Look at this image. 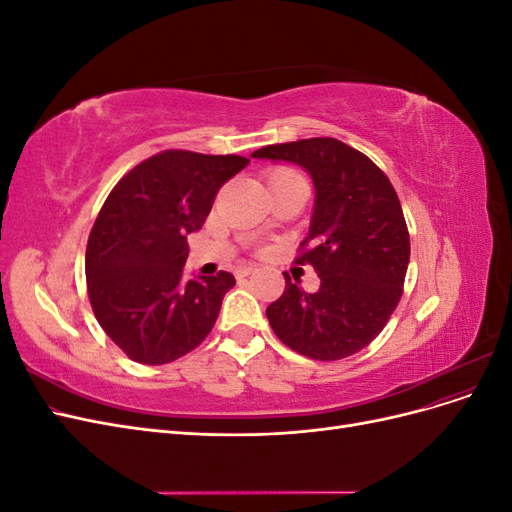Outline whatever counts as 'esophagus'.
Masks as SVG:
<instances>
[{"label": "esophagus", "instance_id": "34e87169", "mask_svg": "<svg viewBox=\"0 0 512 512\" xmlns=\"http://www.w3.org/2000/svg\"><path fill=\"white\" fill-rule=\"evenodd\" d=\"M258 269L254 267V265H250V267H239L237 269V277H247V275H252V273H256Z\"/></svg>", "mask_w": 512, "mask_h": 512}]
</instances>
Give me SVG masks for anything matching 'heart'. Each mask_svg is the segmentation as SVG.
Returning <instances> with one entry per match:
<instances>
[{
	"label": "heart",
	"mask_w": 512,
	"mask_h": 512,
	"mask_svg": "<svg viewBox=\"0 0 512 512\" xmlns=\"http://www.w3.org/2000/svg\"><path fill=\"white\" fill-rule=\"evenodd\" d=\"M282 175H297V173H292V170H288V168H277V170H273V173H271V177H269V179L282 177Z\"/></svg>",
	"instance_id": "obj_1"
}]
</instances>
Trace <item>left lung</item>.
Instances as JSON below:
<instances>
[{
  "label": "left lung",
  "instance_id": "left-lung-1",
  "mask_svg": "<svg viewBox=\"0 0 512 512\" xmlns=\"http://www.w3.org/2000/svg\"><path fill=\"white\" fill-rule=\"evenodd\" d=\"M252 158L299 164L316 190L294 262L312 265L320 288L309 294L284 275V294L267 307L271 329L309 359H346L374 342L404 292L410 235L397 192L365 153L329 136L267 145Z\"/></svg>",
  "mask_w": 512,
  "mask_h": 512
}]
</instances>
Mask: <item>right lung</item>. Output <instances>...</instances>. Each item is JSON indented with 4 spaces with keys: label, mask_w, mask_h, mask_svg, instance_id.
<instances>
[{
    "label": "right lung",
    "mask_w": 512,
    "mask_h": 512,
    "mask_svg": "<svg viewBox=\"0 0 512 512\" xmlns=\"http://www.w3.org/2000/svg\"><path fill=\"white\" fill-rule=\"evenodd\" d=\"M247 164L243 156L166 149L136 164L104 200L87 241V292L100 327L132 361H177L211 333L235 277L185 280L188 235Z\"/></svg>",
    "instance_id": "right-lung-1"
}]
</instances>
